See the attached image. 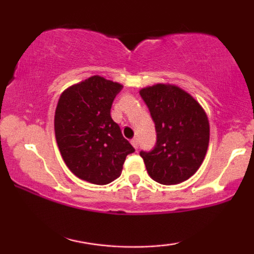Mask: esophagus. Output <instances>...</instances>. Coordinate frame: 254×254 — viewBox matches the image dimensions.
I'll return each mask as SVG.
<instances>
[{"mask_svg": "<svg viewBox=\"0 0 254 254\" xmlns=\"http://www.w3.org/2000/svg\"><path fill=\"white\" fill-rule=\"evenodd\" d=\"M130 142H131V144H132V147L135 148V149H137V148H138V139L132 138Z\"/></svg>", "mask_w": 254, "mask_h": 254, "instance_id": "obj_1", "label": "esophagus"}]
</instances>
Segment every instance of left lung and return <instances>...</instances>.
<instances>
[{
  "mask_svg": "<svg viewBox=\"0 0 254 254\" xmlns=\"http://www.w3.org/2000/svg\"><path fill=\"white\" fill-rule=\"evenodd\" d=\"M155 123L154 149L141 151L148 174L164 185L180 184L200 167L209 147L210 125L205 111L186 90L156 83L139 90Z\"/></svg>",
  "mask_w": 254,
  "mask_h": 254,
  "instance_id": "obj_1",
  "label": "left lung"
}]
</instances>
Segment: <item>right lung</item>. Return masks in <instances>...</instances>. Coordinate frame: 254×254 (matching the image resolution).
<instances>
[{
	"label": "right lung",
	"instance_id": "right-lung-1",
	"mask_svg": "<svg viewBox=\"0 0 254 254\" xmlns=\"http://www.w3.org/2000/svg\"><path fill=\"white\" fill-rule=\"evenodd\" d=\"M121 83L94 75L63 90L55 112V135L66 167L80 179L106 185L122 174L135 149L111 118Z\"/></svg>",
	"mask_w": 254,
	"mask_h": 254
}]
</instances>
